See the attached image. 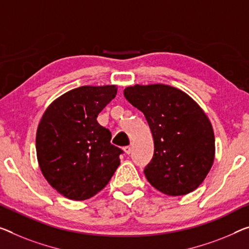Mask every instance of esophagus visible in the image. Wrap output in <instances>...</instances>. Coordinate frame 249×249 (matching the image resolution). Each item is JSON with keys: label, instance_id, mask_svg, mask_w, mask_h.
Listing matches in <instances>:
<instances>
[{"label": "esophagus", "instance_id": "34e87169", "mask_svg": "<svg viewBox=\"0 0 249 249\" xmlns=\"http://www.w3.org/2000/svg\"><path fill=\"white\" fill-rule=\"evenodd\" d=\"M124 150L125 154L130 155V154H131V151H132V148H131V146H125V147L124 148Z\"/></svg>", "mask_w": 249, "mask_h": 249}]
</instances>
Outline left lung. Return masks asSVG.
Returning <instances> with one entry per match:
<instances>
[{"label":"left lung","mask_w":249,"mask_h":249,"mask_svg":"<svg viewBox=\"0 0 249 249\" xmlns=\"http://www.w3.org/2000/svg\"><path fill=\"white\" fill-rule=\"evenodd\" d=\"M124 94L144 114L154 137V156L143 170L147 180L169 196L194 191L215 158V136L205 112L188 94L170 86L136 85L125 88Z\"/></svg>","instance_id":"obj_1"}]
</instances>
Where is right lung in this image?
Instances as JSON below:
<instances>
[{"label": "right lung", "mask_w": 249, "mask_h": 249, "mask_svg": "<svg viewBox=\"0 0 249 249\" xmlns=\"http://www.w3.org/2000/svg\"><path fill=\"white\" fill-rule=\"evenodd\" d=\"M116 86L76 88L50 105L36 131V156L44 178L72 200L102 190L120 164L111 132L97 121L114 99Z\"/></svg>", "instance_id": "right-lung-1"}]
</instances>
